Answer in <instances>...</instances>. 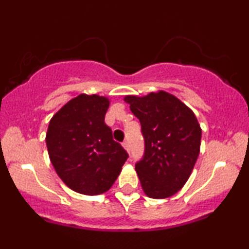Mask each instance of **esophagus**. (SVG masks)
<instances>
[{
  "label": "esophagus",
  "mask_w": 249,
  "mask_h": 249,
  "mask_svg": "<svg viewBox=\"0 0 249 249\" xmlns=\"http://www.w3.org/2000/svg\"><path fill=\"white\" fill-rule=\"evenodd\" d=\"M123 147H124V148H125V150H126V151H130V145H128V142H127V141L123 142Z\"/></svg>",
  "instance_id": "obj_1"
}]
</instances>
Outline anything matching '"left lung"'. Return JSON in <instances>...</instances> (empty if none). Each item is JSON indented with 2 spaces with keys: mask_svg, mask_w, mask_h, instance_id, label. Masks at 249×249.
<instances>
[{
  "mask_svg": "<svg viewBox=\"0 0 249 249\" xmlns=\"http://www.w3.org/2000/svg\"><path fill=\"white\" fill-rule=\"evenodd\" d=\"M139 119L145 148L136 171L145 194L164 199L185 185L198 159L201 128L193 111L165 91L126 96Z\"/></svg>",
  "mask_w": 249,
  "mask_h": 249,
  "instance_id": "left-lung-1",
  "label": "left lung"
}]
</instances>
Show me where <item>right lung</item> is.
I'll list each match as a JSON object with an SVG mask.
<instances>
[{
  "label": "right lung",
  "mask_w": 249,
  "mask_h": 249,
  "mask_svg": "<svg viewBox=\"0 0 249 249\" xmlns=\"http://www.w3.org/2000/svg\"><path fill=\"white\" fill-rule=\"evenodd\" d=\"M108 105L105 97L77 96L51 118L45 137L59 178L85 196L107 192L128 158L104 122Z\"/></svg>",
  "instance_id": "add662e5"
}]
</instances>
